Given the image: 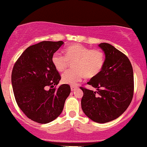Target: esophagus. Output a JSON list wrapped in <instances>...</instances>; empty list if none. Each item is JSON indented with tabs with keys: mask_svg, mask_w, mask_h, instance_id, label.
I'll list each match as a JSON object with an SVG mask.
<instances>
[{
	"mask_svg": "<svg viewBox=\"0 0 147 147\" xmlns=\"http://www.w3.org/2000/svg\"><path fill=\"white\" fill-rule=\"evenodd\" d=\"M70 88H71V90H72V91L75 90L77 88V86H72L70 87Z\"/></svg>",
	"mask_w": 147,
	"mask_h": 147,
	"instance_id": "obj_1",
	"label": "esophagus"
}]
</instances>
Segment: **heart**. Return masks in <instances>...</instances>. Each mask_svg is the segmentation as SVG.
Returning a JSON list of instances; mask_svg holds the SVG:
<instances>
[{
  "label": "heart",
  "instance_id": "obj_1",
  "mask_svg": "<svg viewBox=\"0 0 147 147\" xmlns=\"http://www.w3.org/2000/svg\"><path fill=\"white\" fill-rule=\"evenodd\" d=\"M65 55L55 52L52 62L59 72H62L72 61V66L61 76L64 84L75 85L85 76L87 78L95 77L102 71L105 64L104 52L99 49L87 48L80 44L69 45L65 49Z\"/></svg>",
  "mask_w": 147,
  "mask_h": 147
}]
</instances>
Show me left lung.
<instances>
[{
  "mask_svg": "<svg viewBox=\"0 0 147 147\" xmlns=\"http://www.w3.org/2000/svg\"><path fill=\"white\" fill-rule=\"evenodd\" d=\"M106 55L104 68L88 82L97 91L83 90L82 108L88 117L97 123L117 119L132 101L134 79L132 65L127 57L109 43L99 45Z\"/></svg>",
  "mask_w": 147,
  "mask_h": 147,
  "instance_id": "1",
  "label": "left lung"
}]
</instances>
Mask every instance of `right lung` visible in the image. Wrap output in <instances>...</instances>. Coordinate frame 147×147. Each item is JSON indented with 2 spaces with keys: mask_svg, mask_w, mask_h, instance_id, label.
I'll use <instances>...</instances> for the list:
<instances>
[{
  "mask_svg": "<svg viewBox=\"0 0 147 147\" xmlns=\"http://www.w3.org/2000/svg\"><path fill=\"white\" fill-rule=\"evenodd\" d=\"M63 44L60 41H41L28 47L15 63L11 84L18 107L32 120L47 124L59 116L70 93L68 84L58 88L61 76L52 57Z\"/></svg>",
  "mask_w": 147,
  "mask_h": 147,
  "instance_id": "obj_1",
  "label": "right lung"
}]
</instances>
